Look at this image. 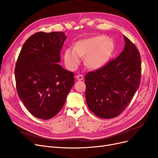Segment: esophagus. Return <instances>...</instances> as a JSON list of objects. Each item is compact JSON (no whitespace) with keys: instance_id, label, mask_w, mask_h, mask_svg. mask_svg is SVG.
<instances>
[{"instance_id":"esophagus-1","label":"esophagus","mask_w":158,"mask_h":158,"mask_svg":"<svg viewBox=\"0 0 158 158\" xmlns=\"http://www.w3.org/2000/svg\"><path fill=\"white\" fill-rule=\"evenodd\" d=\"M76 78L78 81H82L83 79V76L82 75H77L76 76Z\"/></svg>"}]
</instances>
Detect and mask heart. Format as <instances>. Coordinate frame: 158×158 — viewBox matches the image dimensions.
<instances>
[{"label":"heart","mask_w":158,"mask_h":158,"mask_svg":"<svg viewBox=\"0 0 158 158\" xmlns=\"http://www.w3.org/2000/svg\"><path fill=\"white\" fill-rule=\"evenodd\" d=\"M114 50L112 39L98 35L82 39L75 48H68L64 53V61L70 70H75L85 57V64L90 69L97 70L103 68L109 61Z\"/></svg>","instance_id":"b5f03b06"}]
</instances>
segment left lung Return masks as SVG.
<instances>
[{
	"instance_id": "1",
	"label": "left lung",
	"mask_w": 158,
	"mask_h": 158,
	"mask_svg": "<svg viewBox=\"0 0 158 158\" xmlns=\"http://www.w3.org/2000/svg\"><path fill=\"white\" fill-rule=\"evenodd\" d=\"M123 38L125 48L119 56L85 77L87 105L100 118H113L124 111L140 84L139 51L127 37Z\"/></svg>"
}]
</instances>
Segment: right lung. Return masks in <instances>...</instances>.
I'll list each match as a JSON object with an SVG mask.
<instances>
[{
    "label": "right lung",
    "mask_w": 158,
    "mask_h": 158,
    "mask_svg": "<svg viewBox=\"0 0 158 158\" xmlns=\"http://www.w3.org/2000/svg\"><path fill=\"white\" fill-rule=\"evenodd\" d=\"M67 36L64 32H38L23 44L15 68L19 97L40 119H50L64 106L74 74L59 64Z\"/></svg>",
    "instance_id": "1"
}]
</instances>
